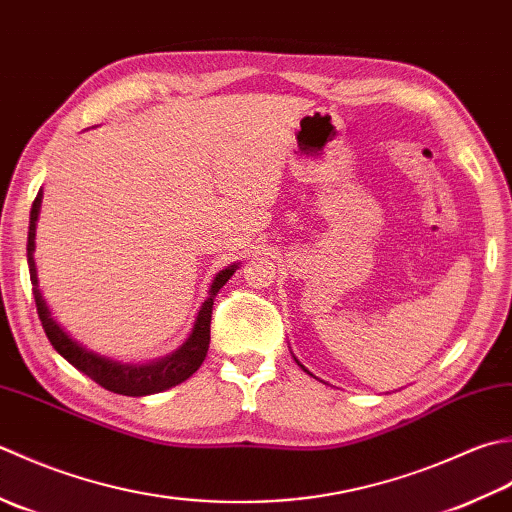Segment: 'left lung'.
<instances>
[{"label": "left lung", "mask_w": 512, "mask_h": 512, "mask_svg": "<svg viewBox=\"0 0 512 512\" xmlns=\"http://www.w3.org/2000/svg\"><path fill=\"white\" fill-rule=\"evenodd\" d=\"M296 362H298V360H296ZM298 364H300V362H298ZM300 367H302V364H300ZM302 369H305V367H302ZM305 371H307V369H305ZM307 373H309V371H307Z\"/></svg>", "instance_id": "left-lung-1"}]
</instances>
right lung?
<instances>
[{"label": "right lung", "mask_w": 512, "mask_h": 512, "mask_svg": "<svg viewBox=\"0 0 512 512\" xmlns=\"http://www.w3.org/2000/svg\"><path fill=\"white\" fill-rule=\"evenodd\" d=\"M41 196L44 194H41V190H39L35 201H33V210H30L28 247H26L28 249V269H30V283H33V294H35V305H37L41 327H44L50 344L55 347L59 356H64L72 364V367L79 369L81 373H86L90 380L101 384L103 389L119 393V395H132V398H141V395L161 393L165 389H172V387H176V384H181L183 380L190 378L192 373H196V369L201 367L205 356H207V349H210V322H212L214 296L218 294V289H221L227 280L232 278L238 265H229L227 269L221 271V274H216L214 283L210 287V298H207L203 302V307L198 309L194 329L190 333V338L183 342L181 349H176L174 353H170V356H165V358L150 362V364H123L117 360L103 358V356H99V353L81 347L77 340H72L68 333L57 325V320L50 316V309L39 291L33 252H35V227H37V218H39Z\"/></svg>", "instance_id": "obj_1"}]
</instances>
